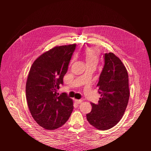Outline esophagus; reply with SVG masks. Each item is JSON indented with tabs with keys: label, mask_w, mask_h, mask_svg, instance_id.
Instances as JSON below:
<instances>
[{
	"label": "esophagus",
	"mask_w": 151,
	"mask_h": 151,
	"mask_svg": "<svg viewBox=\"0 0 151 151\" xmlns=\"http://www.w3.org/2000/svg\"><path fill=\"white\" fill-rule=\"evenodd\" d=\"M74 101L77 104H81L82 103V100H81V99H74Z\"/></svg>",
	"instance_id": "1"
}]
</instances>
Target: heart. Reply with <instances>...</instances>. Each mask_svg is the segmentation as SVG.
Instances as JSON below:
<instances>
[{"label": "heart", "instance_id": "1", "mask_svg": "<svg viewBox=\"0 0 151 151\" xmlns=\"http://www.w3.org/2000/svg\"><path fill=\"white\" fill-rule=\"evenodd\" d=\"M85 59L87 64L88 63H93L97 65L99 62V52L97 48H88L84 53ZM74 60V57L72 59L71 63Z\"/></svg>", "mask_w": 151, "mask_h": 151}]
</instances>
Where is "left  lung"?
<instances>
[{
	"mask_svg": "<svg viewBox=\"0 0 151 151\" xmlns=\"http://www.w3.org/2000/svg\"><path fill=\"white\" fill-rule=\"evenodd\" d=\"M104 65L97 86L101 94L98 104L91 103L92 110L87 120L96 129L106 130L119 122L130 96L129 75L125 65L115 54H104Z\"/></svg>",
	"mask_w": 151,
	"mask_h": 151,
	"instance_id": "left-lung-1",
	"label": "left lung"
}]
</instances>
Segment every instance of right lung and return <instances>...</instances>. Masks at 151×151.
I'll return each mask as SVG.
<instances>
[{
  "mask_svg": "<svg viewBox=\"0 0 151 151\" xmlns=\"http://www.w3.org/2000/svg\"><path fill=\"white\" fill-rule=\"evenodd\" d=\"M76 45L55 47L36 59L26 84L27 103L36 122L52 130L64 125L73 110L72 99L57 93L63 84Z\"/></svg>",
  "mask_w": 151,
  "mask_h": 151,
  "instance_id": "1",
  "label": "right lung"
}]
</instances>
